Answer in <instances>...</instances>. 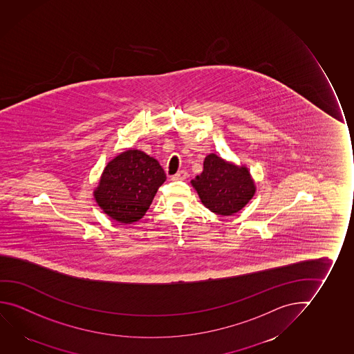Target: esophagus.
Wrapping results in <instances>:
<instances>
[{"mask_svg": "<svg viewBox=\"0 0 354 354\" xmlns=\"http://www.w3.org/2000/svg\"><path fill=\"white\" fill-rule=\"evenodd\" d=\"M186 178H187V173H186L185 170H180L176 174L171 176V180L178 181V180H185Z\"/></svg>", "mask_w": 354, "mask_h": 354, "instance_id": "esophagus-1", "label": "esophagus"}]
</instances>
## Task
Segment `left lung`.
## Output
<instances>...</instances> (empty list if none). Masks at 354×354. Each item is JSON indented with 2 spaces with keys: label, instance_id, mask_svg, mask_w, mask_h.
<instances>
[{
  "label": "left lung",
  "instance_id": "8db88e82",
  "mask_svg": "<svg viewBox=\"0 0 354 354\" xmlns=\"http://www.w3.org/2000/svg\"><path fill=\"white\" fill-rule=\"evenodd\" d=\"M203 206L219 216H232L243 209L256 192L255 181L245 165H236L211 153L203 170L191 180Z\"/></svg>",
  "mask_w": 354,
  "mask_h": 354
}]
</instances>
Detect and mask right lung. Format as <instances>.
I'll use <instances>...</instances> for the list:
<instances>
[{"label":"right lung","instance_id":"1","mask_svg":"<svg viewBox=\"0 0 354 354\" xmlns=\"http://www.w3.org/2000/svg\"><path fill=\"white\" fill-rule=\"evenodd\" d=\"M165 179L157 159L140 149H127L106 164L93 196L111 219L132 224L146 214Z\"/></svg>","mask_w":354,"mask_h":354}]
</instances>
